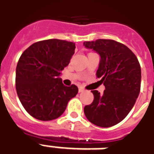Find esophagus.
I'll use <instances>...</instances> for the list:
<instances>
[{"instance_id": "1", "label": "esophagus", "mask_w": 154, "mask_h": 154, "mask_svg": "<svg viewBox=\"0 0 154 154\" xmlns=\"http://www.w3.org/2000/svg\"><path fill=\"white\" fill-rule=\"evenodd\" d=\"M84 91H85L84 89H83L82 87H80L79 89H78V92H79V93H82V92H84Z\"/></svg>"}]
</instances>
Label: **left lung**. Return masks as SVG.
I'll use <instances>...</instances> for the list:
<instances>
[{
  "label": "left lung",
  "mask_w": 154,
  "mask_h": 154,
  "mask_svg": "<svg viewBox=\"0 0 154 154\" xmlns=\"http://www.w3.org/2000/svg\"><path fill=\"white\" fill-rule=\"evenodd\" d=\"M83 45L100 56L96 75L105 87L102 94L92 90L94 101L85 106V115L95 125L111 127L126 117L138 97L141 66L134 53L116 41L99 39Z\"/></svg>",
  "instance_id": "obj_1"
}]
</instances>
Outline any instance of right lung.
Returning <instances> with one entry per match:
<instances>
[{
	"label": "right lung",
	"instance_id": "obj_1",
	"mask_svg": "<svg viewBox=\"0 0 154 154\" xmlns=\"http://www.w3.org/2000/svg\"><path fill=\"white\" fill-rule=\"evenodd\" d=\"M75 44L63 40L36 42L21 54L16 69V89L25 109L41 121L63 114L78 93L74 85L65 86L59 77L74 54Z\"/></svg>",
	"mask_w": 154,
	"mask_h": 154
}]
</instances>
